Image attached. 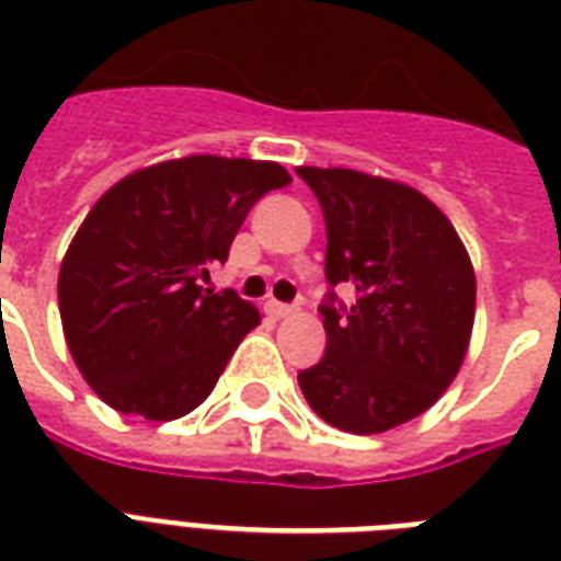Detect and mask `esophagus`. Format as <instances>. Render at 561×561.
<instances>
[{
  "label": "esophagus",
  "mask_w": 561,
  "mask_h": 561,
  "mask_svg": "<svg viewBox=\"0 0 561 561\" xmlns=\"http://www.w3.org/2000/svg\"><path fill=\"white\" fill-rule=\"evenodd\" d=\"M266 312L272 316V319H289V316L295 312V307H289V304H280V301H268Z\"/></svg>",
  "instance_id": "1"
}]
</instances>
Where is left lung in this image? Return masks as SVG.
<instances>
[{
	"instance_id": "left-lung-1",
	"label": "left lung",
	"mask_w": 561,
	"mask_h": 561,
	"mask_svg": "<svg viewBox=\"0 0 561 561\" xmlns=\"http://www.w3.org/2000/svg\"><path fill=\"white\" fill-rule=\"evenodd\" d=\"M298 175L324 213L328 280L357 295L345 312L321 307L328 351L298 386L330 427L357 436L401 427L462 368L477 307L471 257L415 186L340 167Z\"/></svg>"
}]
</instances>
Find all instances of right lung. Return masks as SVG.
I'll list each match as a JSON object with an SVG mask.
<instances>
[{
	"label": "right lung",
	"instance_id": "add662e5",
	"mask_svg": "<svg viewBox=\"0 0 561 561\" xmlns=\"http://www.w3.org/2000/svg\"><path fill=\"white\" fill-rule=\"evenodd\" d=\"M293 184L275 160L190 154L137 169L87 213L58 275L69 354L116 412L172 421L213 392L260 310L198 286L260 195Z\"/></svg>",
	"mask_w": 561,
	"mask_h": 561
}]
</instances>
